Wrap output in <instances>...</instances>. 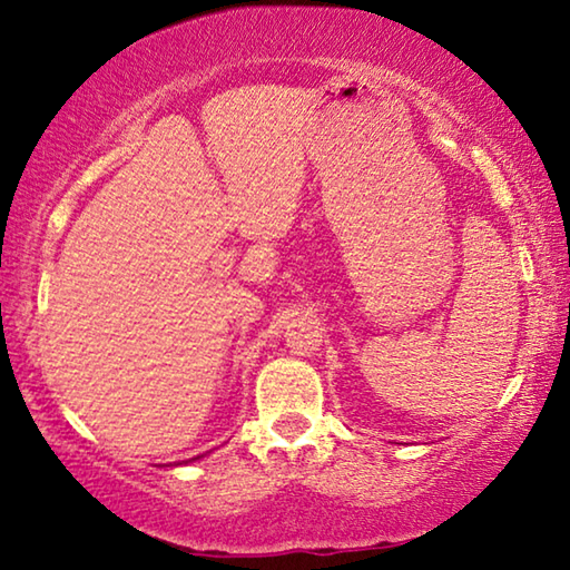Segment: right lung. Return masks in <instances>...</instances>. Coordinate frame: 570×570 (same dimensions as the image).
<instances>
[{"label":"right lung","instance_id":"right-lung-1","mask_svg":"<svg viewBox=\"0 0 570 570\" xmlns=\"http://www.w3.org/2000/svg\"><path fill=\"white\" fill-rule=\"evenodd\" d=\"M200 458V455H198ZM198 458H190V460H198ZM190 460H183V462H190Z\"/></svg>","mask_w":570,"mask_h":570}]
</instances>
